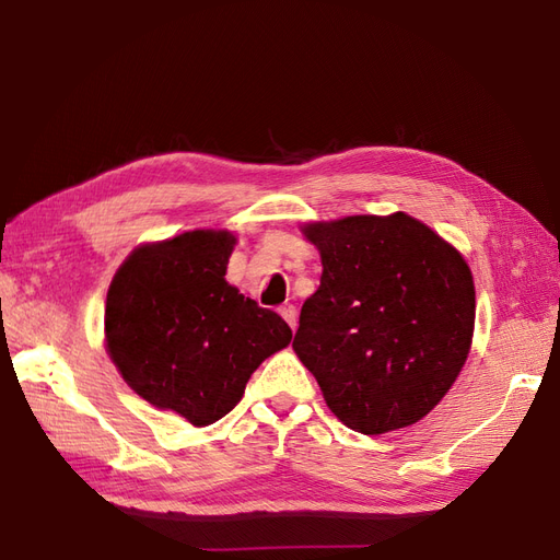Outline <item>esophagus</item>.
Wrapping results in <instances>:
<instances>
[{
    "label": "esophagus",
    "instance_id": "34e87169",
    "mask_svg": "<svg viewBox=\"0 0 560 560\" xmlns=\"http://www.w3.org/2000/svg\"><path fill=\"white\" fill-rule=\"evenodd\" d=\"M279 313H281V317H283V319H287L289 327H291V329H295V323H299V313H295V307H293L291 303H287V305H281V307H279Z\"/></svg>",
    "mask_w": 560,
    "mask_h": 560
}]
</instances>
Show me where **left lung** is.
I'll return each instance as SVG.
<instances>
[{
  "instance_id": "left-lung-1",
  "label": "left lung",
  "mask_w": 560,
  "mask_h": 560,
  "mask_svg": "<svg viewBox=\"0 0 560 560\" xmlns=\"http://www.w3.org/2000/svg\"><path fill=\"white\" fill-rule=\"evenodd\" d=\"M319 289L293 349L339 421L380 435L421 421L455 383L474 335L467 261L407 213L311 223Z\"/></svg>"
}]
</instances>
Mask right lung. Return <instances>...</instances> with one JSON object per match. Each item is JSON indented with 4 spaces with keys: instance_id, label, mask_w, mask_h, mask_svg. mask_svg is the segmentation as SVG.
Wrapping results in <instances>:
<instances>
[{
    "instance_id": "add662e5",
    "label": "right lung",
    "mask_w": 560,
    "mask_h": 560,
    "mask_svg": "<svg viewBox=\"0 0 560 560\" xmlns=\"http://www.w3.org/2000/svg\"><path fill=\"white\" fill-rule=\"evenodd\" d=\"M233 245L229 231L141 245L105 303V341L127 385L192 425L223 419L257 365L291 341L281 315L223 279Z\"/></svg>"
}]
</instances>
